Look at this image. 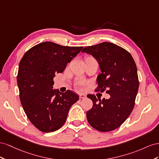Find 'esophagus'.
<instances>
[{
  "mask_svg": "<svg viewBox=\"0 0 159 159\" xmlns=\"http://www.w3.org/2000/svg\"><path fill=\"white\" fill-rule=\"evenodd\" d=\"M86 97H87V96H86L85 94H82V93L79 94V98H85Z\"/></svg>",
  "mask_w": 159,
  "mask_h": 159,
  "instance_id": "obj_1",
  "label": "esophagus"
}]
</instances>
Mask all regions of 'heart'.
I'll list each match as a JSON object with an SVG mask.
<instances>
[{
  "instance_id": "heart-1",
  "label": "heart",
  "mask_w": 159,
  "mask_h": 159,
  "mask_svg": "<svg viewBox=\"0 0 159 159\" xmlns=\"http://www.w3.org/2000/svg\"><path fill=\"white\" fill-rule=\"evenodd\" d=\"M76 86L79 89H83V86L85 84V82L83 79H77L76 80Z\"/></svg>"
}]
</instances>
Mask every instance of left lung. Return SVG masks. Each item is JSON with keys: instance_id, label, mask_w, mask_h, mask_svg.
<instances>
[{"instance_id": "obj_1", "label": "left lung", "mask_w": 159, "mask_h": 159, "mask_svg": "<svg viewBox=\"0 0 159 159\" xmlns=\"http://www.w3.org/2000/svg\"><path fill=\"white\" fill-rule=\"evenodd\" d=\"M91 54L101 70L95 91L110 94L108 99L88 94L93 105L87 112L90 125L98 131L109 132L123 123L132 112L139 90L137 69L131 54L118 45L103 42L83 49Z\"/></svg>"}]
</instances>
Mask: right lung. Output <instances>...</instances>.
<instances>
[{
  "mask_svg": "<svg viewBox=\"0 0 159 159\" xmlns=\"http://www.w3.org/2000/svg\"><path fill=\"white\" fill-rule=\"evenodd\" d=\"M83 48L44 42L30 48L21 58L17 75L20 102L31 123L42 132L59 129L79 99L71 90L61 93L52 86L55 74L62 73Z\"/></svg>",
  "mask_w": 159,
  "mask_h": 159,
  "instance_id": "1",
  "label": "right lung"
}]
</instances>
